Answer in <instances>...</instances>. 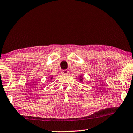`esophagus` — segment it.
I'll return each mask as SVG.
<instances>
[{
    "mask_svg": "<svg viewBox=\"0 0 133 133\" xmlns=\"http://www.w3.org/2000/svg\"><path fill=\"white\" fill-rule=\"evenodd\" d=\"M69 73V71L68 70H63L61 71V74L63 75H67Z\"/></svg>",
    "mask_w": 133,
    "mask_h": 133,
    "instance_id": "obj_1",
    "label": "esophagus"
}]
</instances>
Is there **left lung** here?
<instances>
[{
	"instance_id": "left-lung-1",
	"label": "left lung",
	"mask_w": 133,
	"mask_h": 133,
	"mask_svg": "<svg viewBox=\"0 0 133 133\" xmlns=\"http://www.w3.org/2000/svg\"><path fill=\"white\" fill-rule=\"evenodd\" d=\"M82 80V79H80V80Z\"/></svg>"
}]
</instances>
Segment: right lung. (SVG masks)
<instances>
[{
	"label": "right lung",
	"instance_id": "add662e5",
	"mask_svg": "<svg viewBox=\"0 0 133 133\" xmlns=\"http://www.w3.org/2000/svg\"><path fill=\"white\" fill-rule=\"evenodd\" d=\"M51 79H52V77H51Z\"/></svg>",
	"mask_w": 133,
	"mask_h": 133
}]
</instances>
